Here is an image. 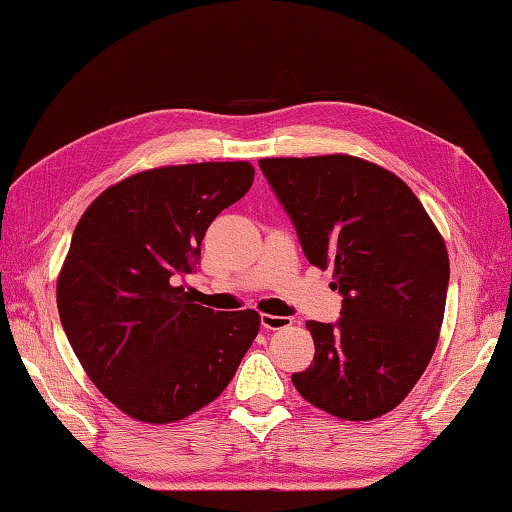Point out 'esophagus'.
Instances as JSON below:
<instances>
[{"label":"esophagus","mask_w":512,"mask_h":512,"mask_svg":"<svg viewBox=\"0 0 512 512\" xmlns=\"http://www.w3.org/2000/svg\"><path fill=\"white\" fill-rule=\"evenodd\" d=\"M293 325V318L289 316H271V314H262V327L264 329H287Z\"/></svg>","instance_id":"obj_1"}]
</instances>
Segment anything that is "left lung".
<instances>
[{
    "label": "left lung",
    "instance_id": "1",
    "mask_svg": "<svg viewBox=\"0 0 512 512\" xmlns=\"http://www.w3.org/2000/svg\"><path fill=\"white\" fill-rule=\"evenodd\" d=\"M309 264L334 266L336 323L309 320L316 354L293 386L343 420L395 409L429 366L445 316V241L409 185L352 155L259 160Z\"/></svg>",
    "mask_w": 512,
    "mask_h": 512
}]
</instances>
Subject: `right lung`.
<instances>
[{"label": "right lung", "instance_id": "1", "mask_svg": "<svg viewBox=\"0 0 512 512\" xmlns=\"http://www.w3.org/2000/svg\"><path fill=\"white\" fill-rule=\"evenodd\" d=\"M248 162L135 173L76 225L58 314L83 370L135 420L167 424L214 402L259 332L253 309H207L178 287L210 223L253 185Z\"/></svg>", "mask_w": 512, "mask_h": 512}]
</instances>
